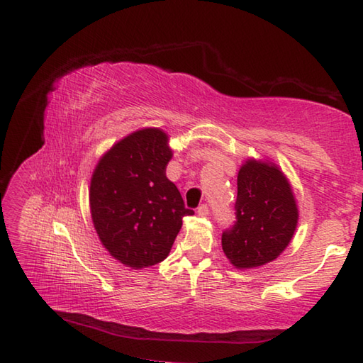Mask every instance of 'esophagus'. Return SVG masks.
Instances as JSON below:
<instances>
[{
	"mask_svg": "<svg viewBox=\"0 0 363 363\" xmlns=\"http://www.w3.org/2000/svg\"><path fill=\"white\" fill-rule=\"evenodd\" d=\"M198 215H201V217H207L209 215V206L207 204H201L198 207Z\"/></svg>",
	"mask_w": 363,
	"mask_h": 363,
	"instance_id": "1",
	"label": "esophagus"
}]
</instances>
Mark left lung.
Here are the masks:
<instances>
[{
  "instance_id": "obj_1",
  "label": "left lung",
  "mask_w": 363,
  "mask_h": 363,
  "mask_svg": "<svg viewBox=\"0 0 363 363\" xmlns=\"http://www.w3.org/2000/svg\"><path fill=\"white\" fill-rule=\"evenodd\" d=\"M235 221L223 230L221 246L230 264L254 268L287 248L298 223L290 184L279 168L248 160L237 176Z\"/></svg>"
}]
</instances>
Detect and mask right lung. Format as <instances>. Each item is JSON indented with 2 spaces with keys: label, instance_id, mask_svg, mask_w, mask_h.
<instances>
[{
  "label": "right lung",
  "instance_id": "obj_1",
  "mask_svg": "<svg viewBox=\"0 0 363 363\" xmlns=\"http://www.w3.org/2000/svg\"><path fill=\"white\" fill-rule=\"evenodd\" d=\"M160 129H142L107 151L91 176L90 211L99 240L121 264L156 265L172 250L187 209L167 179L172 159Z\"/></svg>",
  "mask_w": 363,
  "mask_h": 363
}]
</instances>
